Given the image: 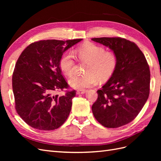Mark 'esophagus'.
I'll return each instance as SVG.
<instances>
[{"label": "esophagus", "instance_id": "obj_1", "mask_svg": "<svg viewBox=\"0 0 161 161\" xmlns=\"http://www.w3.org/2000/svg\"><path fill=\"white\" fill-rule=\"evenodd\" d=\"M85 92H86L85 90H77V91H76V94H77V95L85 94Z\"/></svg>", "mask_w": 161, "mask_h": 161}]
</instances>
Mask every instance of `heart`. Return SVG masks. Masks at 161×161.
Here are the masks:
<instances>
[{
  "mask_svg": "<svg viewBox=\"0 0 161 161\" xmlns=\"http://www.w3.org/2000/svg\"><path fill=\"white\" fill-rule=\"evenodd\" d=\"M79 60L86 62L85 74L75 75L70 78L69 84L76 89H84L100 81L109 80L118 66V58L114 52H105V48L94 43H86L75 51ZM76 64L72 51L65 52L60 60V68L66 76L71 75Z\"/></svg>",
  "mask_w": 161,
  "mask_h": 161,
  "instance_id": "heart-1",
  "label": "heart"
}]
</instances>
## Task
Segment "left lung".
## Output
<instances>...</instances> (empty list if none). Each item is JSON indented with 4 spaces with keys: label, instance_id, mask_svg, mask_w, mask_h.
Returning a JSON list of instances; mask_svg holds the SVG:
<instances>
[{
    "label": "left lung",
    "instance_id": "1",
    "mask_svg": "<svg viewBox=\"0 0 161 161\" xmlns=\"http://www.w3.org/2000/svg\"><path fill=\"white\" fill-rule=\"evenodd\" d=\"M91 40L108 47L118 58L114 75L97 91L98 98L92 106V114L105 127L119 128L134 120L148 98L149 66L134 42L121 37Z\"/></svg>",
    "mask_w": 161,
    "mask_h": 161
}]
</instances>
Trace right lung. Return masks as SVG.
Masks as SVG:
<instances>
[{"mask_svg":"<svg viewBox=\"0 0 161 161\" xmlns=\"http://www.w3.org/2000/svg\"><path fill=\"white\" fill-rule=\"evenodd\" d=\"M81 40H41L31 43L19 57L12 78L15 109L32 128L53 130L67 119L76 91L55 95L69 87L60 60L65 51Z\"/></svg>","mask_w":161,"mask_h":161,"instance_id":"right-lung-1","label":"right lung"}]
</instances>
